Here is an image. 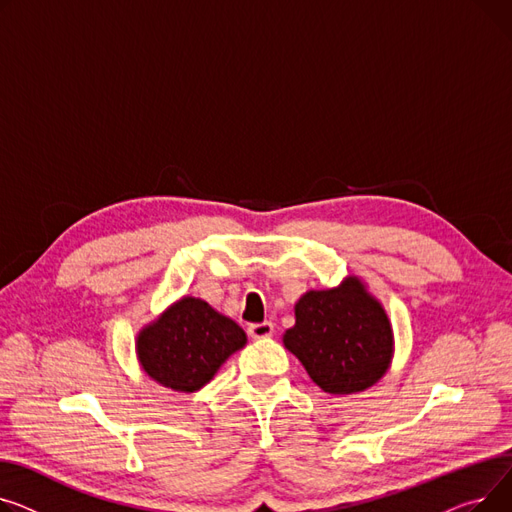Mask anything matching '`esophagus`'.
<instances>
[{
	"mask_svg": "<svg viewBox=\"0 0 512 512\" xmlns=\"http://www.w3.org/2000/svg\"><path fill=\"white\" fill-rule=\"evenodd\" d=\"M248 333H250L252 339H266V337H270V335L275 333V324L268 322V320L256 322V324L248 326Z\"/></svg>",
	"mask_w": 512,
	"mask_h": 512,
	"instance_id": "34e87169",
	"label": "esophagus"
}]
</instances>
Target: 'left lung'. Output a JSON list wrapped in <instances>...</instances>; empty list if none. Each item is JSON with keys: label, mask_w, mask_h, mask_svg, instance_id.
I'll use <instances>...</instances> for the list:
<instances>
[{"label": "left lung", "mask_w": 512, "mask_h": 512, "mask_svg": "<svg viewBox=\"0 0 512 512\" xmlns=\"http://www.w3.org/2000/svg\"><path fill=\"white\" fill-rule=\"evenodd\" d=\"M283 343L330 395H351L376 384L395 345L384 308L357 277L299 297L295 326Z\"/></svg>", "instance_id": "8db88e82"}]
</instances>
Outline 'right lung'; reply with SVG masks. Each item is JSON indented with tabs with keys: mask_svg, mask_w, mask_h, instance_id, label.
<instances>
[{
	"mask_svg": "<svg viewBox=\"0 0 512 512\" xmlns=\"http://www.w3.org/2000/svg\"><path fill=\"white\" fill-rule=\"evenodd\" d=\"M246 341L237 322L198 297H182L140 330L136 351L150 378L179 393H194Z\"/></svg>",
	"mask_w": 512,
	"mask_h": 512,
	"instance_id": "add662e5",
	"label": "right lung"
}]
</instances>
